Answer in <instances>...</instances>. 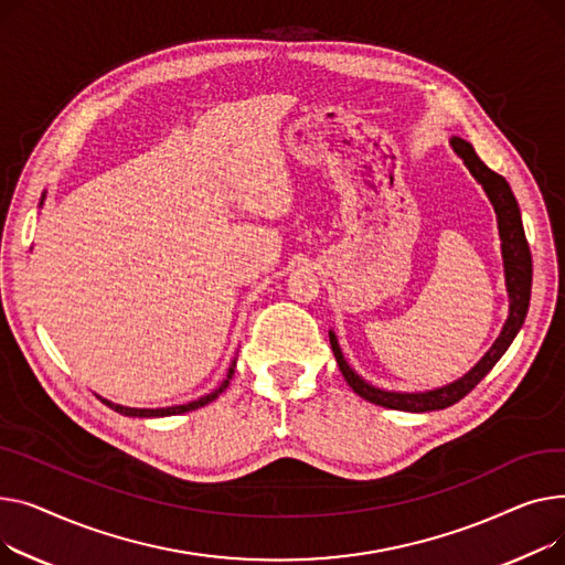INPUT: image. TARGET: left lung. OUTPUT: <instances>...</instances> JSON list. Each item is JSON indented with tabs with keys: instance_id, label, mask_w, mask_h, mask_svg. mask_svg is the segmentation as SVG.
<instances>
[{
	"instance_id": "1",
	"label": "left lung",
	"mask_w": 565,
	"mask_h": 565,
	"mask_svg": "<svg viewBox=\"0 0 565 565\" xmlns=\"http://www.w3.org/2000/svg\"><path fill=\"white\" fill-rule=\"evenodd\" d=\"M451 150L462 159L466 169L472 173V178L481 184L486 191L488 201L497 214V230H500V242H502V262H504V280H507V294H509V317L502 326V333L497 335L492 347L483 353V358L475 364V367L443 387L434 390H424V392H394V390H383L372 383L364 381L351 364L347 362L338 335L333 330H328L330 347H333L338 367L349 383V387L362 396L364 402H372L383 408L392 411H406V413H430V411H443L460 402L462 396L472 392L477 383L494 367L497 360H500L515 335L520 333V328L524 323L526 310H529V298H532V253H529V244L524 237V227H522V214L518 207L515 195L509 186V182L490 171L488 166L479 159L475 152L472 143L460 137L449 139Z\"/></svg>"
}]
</instances>
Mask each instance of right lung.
I'll return each instance as SVG.
<instances>
[{
	"label": "right lung",
	"instance_id": "add662e5",
	"mask_svg": "<svg viewBox=\"0 0 565 565\" xmlns=\"http://www.w3.org/2000/svg\"><path fill=\"white\" fill-rule=\"evenodd\" d=\"M43 203H45V193H43V198H41V207H43ZM235 367H237V358H232L230 367H227V374H225V379L221 381V385H218L216 390H212L210 394L201 396V399L189 402V404H182V406H166V408H129V406H120V404H114V402H109V399H103V396H99V394H97V399L103 402L105 406H109L111 411H116V413H120V415H127V417H171V415H182V413H189V411L203 408V406L212 404L214 399H218V394H221V392H225V387L230 385V379H232V374H235Z\"/></svg>",
	"mask_w": 565,
	"mask_h": 565
}]
</instances>
